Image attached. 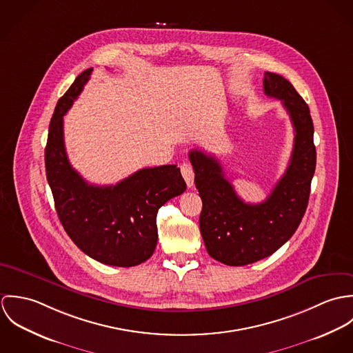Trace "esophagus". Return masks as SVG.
<instances>
[{
  "label": "esophagus",
  "mask_w": 353,
  "mask_h": 353,
  "mask_svg": "<svg viewBox=\"0 0 353 353\" xmlns=\"http://www.w3.org/2000/svg\"><path fill=\"white\" fill-rule=\"evenodd\" d=\"M181 174H182L183 179L186 181L188 188H192L194 185V171H193V167L189 163H183L181 165Z\"/></svg>",
  "instance_id": "obj_1"
}]
</instances>
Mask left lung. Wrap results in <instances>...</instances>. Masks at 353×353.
<instances>
[{"label":"left lung","mask_w":353,"mask_h":353,"mask_svg":"<svg viewBox=\"0 0 353 353\" xmlns=\"http://www.w3.org/2000/svg\"><path fill=\"white\" fill-rule=\"evenodd\" d=\"M263 92L281 101L295 130L290 164L265 201H243L216 157L200 150L189 152L202 200L200 230L206 252L230 266L266 258L295 234L307 209L315 171L314 125L308 105L294 85L276 73H265Z\"/></svg>","instance_id":"1"}]
</instances>
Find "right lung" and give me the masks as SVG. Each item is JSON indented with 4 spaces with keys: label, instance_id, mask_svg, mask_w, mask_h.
I'll use <instances>...</instances> for the list:
<instances>
[{
    "label": "right lung",
    "instance_id": "1",
    "mask_svg": "<svg viewBox=\"0 0 353 353\" xmlns=\"http://www.w3.org/2000/svg\"><path fill=\"white\" fill-rule=\"evenodd\" d=\"M92 68L77 76L58 101L45 150L46 176L61 224L74 245L101 263L129 268L151 258L160 206L186 190L175 164L143 168L117 185H90L70 165L63 115L81 94Z\"/></svg>",
    "mask_w": 353,
    "mask_h": 353
}]
</instances>
